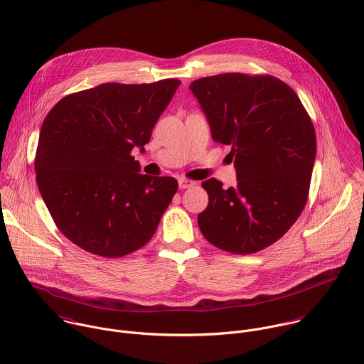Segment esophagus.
Returning <instances> with one entry per match:
<instances>
[{"instance_id": "1", "label": "esophagus", "mask_w": 364, "mask_h": 364, "mask_svg": "<svg viewBox=\"0 0 364 364\" xmlns=\"http://www.w3.org/2000/svg\"><path fill=\"white\" fill-rule=\"evenodd\" d=\"M193 186H196V181H191V180H187V178H181V180H178V187H180L181 190H184V188H190V187H193Z\"/></svg>"}]
</instances>
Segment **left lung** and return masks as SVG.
Listing matches in <instances>:
<instances>
[{
    "instance_id": "1",
    "label": "left lung",
    "mask_w": 364,
    "mask_h": 364,
    "mask_svg": "<svg viewBox=\"0 0 364 364\" xmlns=\"http://www.w3.org/2000/svg\"><path fill=\"white\" fill-rule=\"evenodd\" d=\"M213 139L231 146L237 187L201 183L198 227L214 247L254 254L277 242L304 211L316 156L314 123L295 90L271 75L221 73L191 82Z\"/></svg>"
}]
</instances>
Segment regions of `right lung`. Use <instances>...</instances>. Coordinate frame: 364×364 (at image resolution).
<instances>
[{"instance_id": "1", "label": "right lung", "mask_w": 364, "mask_h": 364, "mask_svg": "<svg viewBox=\"0 0 364 364\" xmlns=\"http://www.w3.org/2000/svg\"><path fill=\"white\" fill-rule=\"evenodd\" d=\"M180 83H103L65 96L46 114L36 183L58 230L79 248L120 258L151 240L178 183L140 174L132 150H144Z\"/></svg>"}]
</instances>
